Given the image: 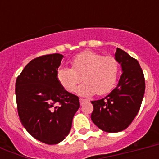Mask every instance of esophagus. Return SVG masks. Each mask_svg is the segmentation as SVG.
<instances>
[{
	"mask_svg": "<svg viewBox=\"0 0 159 159\" xmlns=\"http://www.w3.org/2000/svg\"><path fill=\"white\" fill-rule=\"evenodd\" d=\"M79 102H80V104L82 105V104H83V103H84V102H87V100L82 99V98H80V99H79Z\"/></svg>",
	"mask_w": 159,
	"mask_h": 159,
	"instance_id": "obj_1",
	"label": "esophagus"
}]
</instances>
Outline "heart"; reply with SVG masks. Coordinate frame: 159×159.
<instances>
[{"label":"heart","mask_w":159,"mask_h":159,"mask_svg":"<svg viewBox=\"0 0 159 159\" xmlns=\"http://www.w3.org/2000/svg\"><path fill=\"white\" fill-rule=\"evenodd\" d=\"M72 67H61L57 79L63 89L73 92L79 82H86L77 88L81 96L108 93L116 86L119 75V63L111 56H103L93 51H84L72 60Z\"/></svg>","instance_id":"heart-1"}]
</instances>
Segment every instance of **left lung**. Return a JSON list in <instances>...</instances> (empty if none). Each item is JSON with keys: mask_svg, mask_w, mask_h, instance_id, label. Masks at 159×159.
<instances>
[{"mask_svg": "<svg viewBox=\"0 0 159 159\" xmlns=\"http://www.w3.org/2000/svg\"><path fill=\"white\" fill-rule=\"evenodd\" d=\"M115 58L122 71L117 87L103 99L92 102V120L108 133L120 132L130 125L139 111L145 91L144 76L138 61L119 48Z\"/></svg>", "mask_w": 159, "mask_h": 159, "instance_id": "left-lung-1", "label": "left lung"}]
</instances>
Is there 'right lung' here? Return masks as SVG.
I'll return each mask as SVG.
<instances>
[{
    "mask_svg": "<svg viewBox=\"0 0 159 159\" xmlns=\"http://www.w3.org/2000/svg\"><path fill=\"white\" fill-rule=\"evenodd\" d=\"M63 55H43L31 60L17 77V110L25 129L47 144L60 143L69 134L79 98L63 89L57 71Z\"/></svg>",
    "mask_w": 159,
    "mask_h": 159,
    "instance_id": "1",
    "label": "right lung"
}]
</instances>
